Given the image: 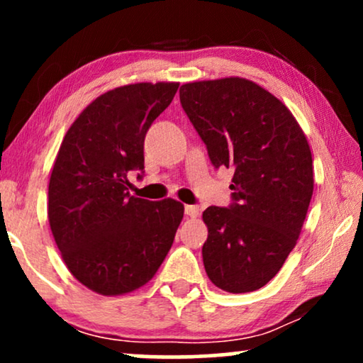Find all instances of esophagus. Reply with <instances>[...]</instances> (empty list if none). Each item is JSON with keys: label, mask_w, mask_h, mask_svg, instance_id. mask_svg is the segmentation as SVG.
Masks as SVG:
<instances>
[{"label": "esophagus", "mask_w": 363, "mask_h": 363, "mask_svg": "<svg viewBox=\"0 0 363 363\" xmlns=\"http://www.w3.org/2000/svg\"><path fill=\"white\" fill-rule=\"evenodd\" d=\"M198 213H200V208L195 206V205H186L185 206V215L188 218H196Z\"/></svg>", "instance_id": "obj_1"}]
</instances>
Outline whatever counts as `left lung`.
<instances>
[{"instance_id": "left-lung-1", "label": "left lung", "mask_w": 363, "mask_h": 363, "mask_svg": "<svg viewBox=\"0 0 363 363\" xmlns=\"http://www.w3.org/2000/svg\"><path fill=\"white\" fill-rule=\"evenodd\" d=\"M183 111L215 168H233L230 208L203 211L210 281L233 294L261 289L294 250L314 191L312 153L279 99L242 77L188 82Z\"/></svg>"}]
</instances>
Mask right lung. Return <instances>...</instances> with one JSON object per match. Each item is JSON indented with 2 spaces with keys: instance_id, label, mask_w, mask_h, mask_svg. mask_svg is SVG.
<instances>
[{
  "instance_id": "right-lung-1",
  "label": "right lung",
  "mask_w": 363,
  "mask_h": 363,
  "mask_svg": "<svg viewBox=\"0 0 363 363\" xmlns=\"http://www.w3.org/2000/svg\"><path fill=\"white\" fill-rule=\"evenodd\" d=\"M178 82H138L92 101L69 127L54 162L48 218L62 261L97 294L121 296L155 276L175 240L180 201L130 196L143 173V140Z\"/></svg>"
}]
</instances>
